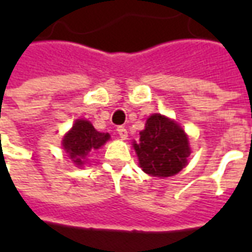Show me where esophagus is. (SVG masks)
<instances>
[{"instance_id": "esophagus-1", "label": "esophagus", "mask_w": 252, "mask_h": 252, "mask_svg": "<svg viewBox=\"0 0 252 252\" xmlns=\"http://www.w3.org/2000/svg\"><path fill=\"white\" fill-rule=\"evenodd\" d=\"M117 133L121 139H126L128 137V131L126 129V126H117Z\"/></svg>"}]
</instances>
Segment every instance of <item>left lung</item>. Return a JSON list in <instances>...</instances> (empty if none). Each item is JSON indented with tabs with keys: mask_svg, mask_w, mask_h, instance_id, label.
Listing matches in <instances>:
<instances>
[{
	"mask_svg": "<svg viewBox=\"0 0 252 252\" xmlns=\"http://www.w3.org/2000/svg\"><path fill=\"white\" fill-rule=\"evenodd\" d=\"M144 173L154 177L177 174L188 163L190 148L184 129L160 115L148 117L139 142L133 143Z\"/></svg>",
	"mask_w": 252,
	"mask_h": 252,
	"instance_id": "1",
	"label": "left lung"
}]
</instances>
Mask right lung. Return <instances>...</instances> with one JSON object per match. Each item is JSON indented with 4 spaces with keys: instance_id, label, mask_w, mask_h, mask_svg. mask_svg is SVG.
Masks as SVG:
<instances>
[{
    "instance_id": "1",
    "label": "right lung",
    "mask_w": 252,
    "mask_h": 252,
    "mask_svg": "<svg viewBox=\"0 0 252 252\" xmlns=\"http://www.w3.org/2000/svg\"><path fill=\"white\" fill-rule=\"evenodd\" d=\"M108 139V133L95 131L89 121L77 120L71 131L63 139V148L68 153L74 163L82 164V158H85L90 151L104 146Z\"/></svg>"
}]
</instances>
